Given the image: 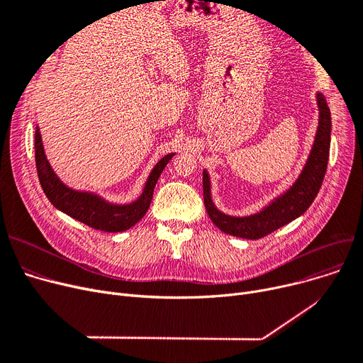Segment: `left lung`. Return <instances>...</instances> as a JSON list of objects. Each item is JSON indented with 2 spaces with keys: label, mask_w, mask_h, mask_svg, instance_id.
<instances>
[{
  "label": "left lung",
  "mask_w": 363,
  "mask_h": 363,
  "mask_svg": "<svg viewBox=\"0 0 363 363\" xmlns=\"http://www.w3.org/2000/svg\"><path fill=\"white\" fill-rule=\"evenodd\" d=\"M316 101L319 107V123L306 164H304L297 181L287 191L277 197L271 204L263 207L259 213L237 218L218 211L211 196V178H208L207 170H203V197L206 211L208 218L222 233L247 240H259L301 216L313 203L319 193L323 177H325L331 141L330 107L320 92L316 94Z\"/></svg>",
  "instance_id": "8db88e82"
}]
</instances>
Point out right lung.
I'll list each match as a JSON object with an SVG mask.
<instances>
[{
    "label": "right lung",
    "mask_w": 363,
    "mask_h": 363,
    "mask_svg": "<svg viewBox=\"0 0 363 363\" xmlns=\"http://www.w3.org/2000/svg\"><path fill=\"white\" fill-rule=\"evenodd\" d=\"M174 156L175 152H170L152 167L138 200L129 204H113L97 194L76 191L65 185L54 174L45 157L41 132L38 126L35 130V163L38 178H40L41 186L51 204L70 218L104 233L126 231L143 219L150 207L157 179L164 166Z\"/></svg>",
    "instance_id": "1"
}]
</instances>
